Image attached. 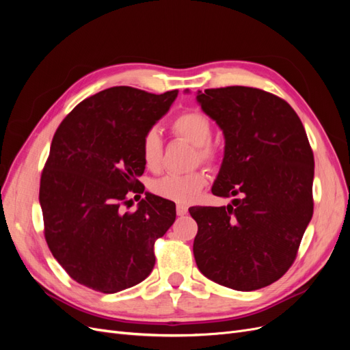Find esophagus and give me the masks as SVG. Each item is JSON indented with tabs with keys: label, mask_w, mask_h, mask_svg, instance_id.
I'll use <instances>...</instances> for the list:
<instances>
[{
	"label": "esophagus",
	"mask_w": 350,
	"mask_h": 350,
	"mask_svg": "<svg viewBox=\"0 0 350 350\" xmlns=\"http://www.w3.org/2000/svg\"><path fill=\"white\" fill-rule=\"evenodd\" d=\"M187 211H188V207L185 204H176V215L178 216L187 215Z\"/></svg>",
	"instance_id": "obj_1"
}]
</instances>
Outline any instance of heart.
Masks as SVG:
<instances>
[{
    "mask_svg": "<svg viewBox=\"0 0 350 350\" xmlns=\"http://www.w3.org/2000/svg\"><path fill=\"white\" fill-rule=\"evenodd\" d=\"M172 131L196 146V159L201 162H213L216 159V150L211 146V124L203 113L197 111H185L179 113L172 121ZM142 159L143 163L150 171H157L162 165L163 142L161 133L156 129L147 130L142 139ZM207 184V176L204 172L194 171L189 174H167L156 179L152 184L153 193L167 200L188 203L198 197Z\"/></svg>",
    "mask_w": 350,
    "mask_h": 350,
    "instance_id": "1",
    "label": "heart"
}]
</instances>
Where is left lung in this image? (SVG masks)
Masks as SVG:
<instances>
[{"instance_id":"8db88e82","label":"left lung","mask_w":350,"mask_h":350,"mask_svg":"<svg viewBox=\"0 0 350 350\" xmlns=\"http://www.w3.org/2000/svg\"><path fill=\"white\" fill-rule=\"evenodd\" d=\"M188 92V90H187ZM197 102L225 135L211 193L221 207H191L198 270L226 288L250 292L289 270L312 217L314 154L291 105L254 88L197 92Z\"/></svg>"}]
</instances>
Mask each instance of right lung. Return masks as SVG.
<instances>
[{
	"mask_svg": "<svg viewBox=\"0 0 350 350\" xmlns=\"http://www.w3.org/2000/svg\"><path fill=\"white\" fill-rule=\"evenodd\" d=\"M176 96L178 90L109 88L80 102L55 131L39 188L45 239L86 288L116 293L154 267V242L175 221V203L145 193L133 214L122 204L144 192L142 139Z\"/></svg>",
	"mask_w": 350,
	"mask_h": 350,
	"instance_id": "obj_1",
	"label": "right lung"
}]
</instances>
